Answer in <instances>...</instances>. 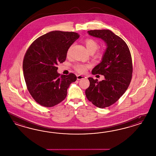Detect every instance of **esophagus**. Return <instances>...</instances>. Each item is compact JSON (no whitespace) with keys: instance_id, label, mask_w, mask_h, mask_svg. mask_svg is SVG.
I'll use <instances>...</instances> for the list:
<instances>
[{"instance_id":"1","label":"esophagus","mask_w":156,"mask_h":156,"mask_svg":"<svg viewBox=\"0 0 156 156\" xmlns=\"http://www.w3.org/2000/svg\"><path fill=\"white\" fill-rule=\"evenodd\" d=\"M87 77L85 76H82V75H78L77 76V80H81V79H86Z\"/></svg>"}]
</instances>
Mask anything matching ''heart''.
Instances as JSON below:
<instances>
[{
  "instance_id": "heart-1",
  "label": "heart",
  "mask_w": 156,
  "mask_h": 156,
  "mask_svg": "<svg viewBox=\"0 0 156 156\" xmlns=\"http://www.w3.org/2000/svg\"><path fill=\"white\" fill-rule=\"evenodd\" d=\"M85 44L86 46V48L88 49L89 52L90 53H93L95 52L99 46L98 42L96 40L92 38L87 39L85 41ZM71 48H72V46H71L69 48H68L67 53V55H69L70 54ZM102 56H103L102 53L101 51H98L94 55V58L96 59H101L102 58ZM90 66L88 64H76L74 66V68L77 72L80 73H83L84 72H86L87 69Z\"/></svg>"
}]
</instances>
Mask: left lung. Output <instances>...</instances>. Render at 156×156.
I'll list each match as a JSON object with an SVG mask.
<instances>
[{"mask_svg":"<svg viewBox=\"0 0 156 156\" xmlns=\"http://www.w3.org/2000/svg\"><path fill=\"white\" fill-rule=\"evenodd\" d=\"M90 36L104 40L107 45L102 61L93 69V75L99 74L105 79L98 81L89 77L90 85L85 90L88 100L99 108L115 103L127 89L132 79V58L127 44L110 30H92Z\"/></svg>","mask_w":156,"mask_h":156,"instance_id":"obj_1","label":"left lung"}]
</instances>
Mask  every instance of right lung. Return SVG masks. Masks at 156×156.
<instances>
[{
    "mask_svg": "<svg viewBox=\"0 0 156 156\" xmlns=\"http://www.w3.org/2000/svg\"><path fill=\"white\" fill-rule=\"evenodd\" d=\"M75 32L55 30L34 41L25 54L23 69L28 91L41 106L50 108L66 98L76 75H60L57 66L66 60L68 48L79 38Z\"/></svg>",
    "mask_w": 156,
    "mask_h": 156,
    "instance_id": "add662e5",
    "label": "right lung"
}]
</instances>
